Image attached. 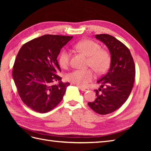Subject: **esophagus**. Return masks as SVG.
I'll list each match as a JSON object with an SVG mask.
<instances>
[{
    "instance_id": "esophagus-1",
    "label": "esophagus",
    "mask_w": 151,
    "mask_h": 151,
    "mask_svg": "<svg viewBox=\"0 0 151 151\" xmlns=\"http://www.w3.org/2000/svg\"><path fill=\"white\" fill-rule=\"evenodd\" d=\"M78 88L81 89V90H82V91H88V88H86V87H82V86H78Z\"/></svg>"
}]
</instances>
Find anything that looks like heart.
Masks as SVG:
<instances>
[{
    "instance_id": "b5f03b06",
    "label": "heart",
    "mask_w": 151,
    "mask_h": 151,
    "mask_svg": "<svg viewBox=\"0 0 151 151\" xmlns=\"http://www.w3.org/2000/svg\"><path fill=\"white\" fill-rule=\"evenodd\" d=\"M74 47L78 50L88 56V65L91 67L98 74L104 73L108 68L110 62V54L106 50L101 49L100 45L89 40H85L76 43ZM70 53L68 49H64L58 56V62L63 68L68 67ZM95 78V73L91 69L85 70L75 69L67 73V81L78 86H84Z\"/></svg>"
}]
</instances>
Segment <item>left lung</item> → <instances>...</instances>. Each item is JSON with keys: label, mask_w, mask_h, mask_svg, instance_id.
Here are the masks:
<instances>
[{"label": "left lung", "mask_w": 151, "mask_h": 151, "mask_svg": "<svg viewBox=\"0 0 151 151\" xmlns=\"http://www.w3.org/2000/svg\"><path fill=\"white\" fill-rule=\"evenodd\" d=\"M95 37L108 48L111 62L108 72L97 81L101 87L95 89L97 98L88 104L96 113L106 115L117 110L129 98L136 69L129 49L120 41L106 34L95 35Z\"/></svg>", "instance_id": "obj_1"}]
</instances>
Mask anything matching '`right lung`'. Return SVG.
<instances>
[{
  "label": "right lung",
  "instance_id": "obj_1",
  "mask_svg": "<svg viewBox=\"0 0 151 151\" xmlns=\"http://www.w3.org/2000/svg\"><path fill=\"white\" fill-rule=\"evenodd\" d=\"M73 36L44 35L24 43L13 67V78L22 101L32 110L46 113L62 101L69 82H62L57 58ZM59 81L58 85L53 83Z\"/></svg>",
  "mask_w": 151,
  "mask_h": 151
}]
</instances>
